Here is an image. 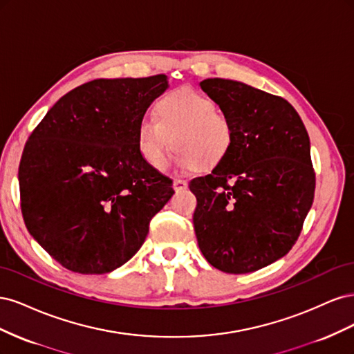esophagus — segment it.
Wrapping results in <instances>:
<instances>
[{"instance_id": "obj_1", "label": "esophagus", "mask_w": 354, "mask_h": 354, "mask_svg": "<svg viewBox=\"0 0 354 354\" xmlns=\"http://www.w3.org/2000/svg\"><path fill=\"white\" fill-rule=\"evenodd\" d=\"M173 187L176 192H183L187 189V181L186 180H180V178H176L173 181Z\"/></svg>"}]
</instances>
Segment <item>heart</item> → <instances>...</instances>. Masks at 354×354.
<instances>
[{
  "instance_id": "obj_1",
  "label": "heart",
  "mask_w": 354,
  "mask_h": 354,
  "mask_svg": "<svg viewBox=\"0 0 354 354\" xmlns=\"http://www.w3.org/2000/svg\"><path fill=\"white\" fill-rule=\"evenodd\" d=\"M216 108L209 97L190 88L162 95L155 106L156 120L146 116L137 127V146L146 162L162 169L174 142L180 167L218 165L233 146L234 128L230 118Z\"/></svg>"
}]
</instances>
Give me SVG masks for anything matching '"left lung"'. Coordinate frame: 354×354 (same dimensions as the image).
Returning a JSON list of instances; mask_svg holds the SVG:
<instances>
[{
  "instance_id": "1",
  "label": "left lung",
  "mask_w": 354,
  "mask_h": 354,
  "mask_svg": "<svg viewBox=\"0 0 354 354\" xmlns=\"http://www.w3.org/2000/svg\"><path fill=\"white\" fill-rule=\"evenodd\" d=\"M199 85L232 120L234 138L211 174L189 183L198 245L216 269L251 273L282 259L301 233L316 186L310 138L279 95L223 78Z\"/></svg>"
}]
</instances>
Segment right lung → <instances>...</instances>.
Here are the masks:
<instances>
[{
  "label": "right lung",
  "instance_id": "right-lung-1",
  "mask_svg": "<svg viewBox=\"0 0 354 354\" xmlns=\"http://www.w3.org/2000/svg\"><path fill=\"white\" fill-rule=\"evenodd\" d=\"M167 75L94 80L63 95L29 136L19 165L28 232L65 269L109 273L142 248L174 194L149 165L137 127Z\"/></svg>",
  "mask_w": 354,
  "mask_h": 354
}]
</instances>
